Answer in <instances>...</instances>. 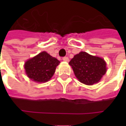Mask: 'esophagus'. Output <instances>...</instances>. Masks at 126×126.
<instances>
[{
    "mask_svg": "<svg viewBox=\"0 0 126 126\" xmlns=\"http://www.w3.org/2000/svg\"><path fill=\"white\" fill-rule=\"evenodd\" d=\"M62 60H63V61H64V62H69V57H63V58H62Z\"/></svg>",
    "mask_w": 126,
    "mask_h": 126,
    "instance_id": "obj_1",
    "label": "esophagus"
}]
</instances>
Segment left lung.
Listing matches in <instances>:
<instances>
[{
	"label": "left lung",
	"instance_id": "left-lung-1",
	"mask_svg": "<svg viewBox=\"0 0 126 126\" xmlns=\"http://www.w3.org/2000/svg\"><path fill=\"white\" fill-rule=\"evenodd\" d=\"M76 77L80 83L91 85L98 83L106 74L107 64L104 59L80 52L69 62Z\"/></svg>",
	"mask_w": 126,
	"mask_h": 126
}]
</instances>
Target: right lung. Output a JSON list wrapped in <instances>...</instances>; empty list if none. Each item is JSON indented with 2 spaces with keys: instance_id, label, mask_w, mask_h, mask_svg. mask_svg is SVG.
Instances as JSON below:
<instances>
[{
  "instance_id": "obj_1",
  "label": "right lung",
  "mask_w": 126,
  "mask_h": 126,
  "mask_svg": "<svg viewBox=\"0 0 126 126\" xmlns=\"http://www.w3.org/2000/svg\"><path fill=\"white\" fill-rule=\"evenodd\" d=\"M60 62L45 51L28 60L24 64L27 76L37 83H45L54 75Z\"/></svg>"
}]
</instances>
